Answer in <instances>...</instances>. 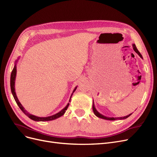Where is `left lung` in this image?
Wrapping results in <instances>:
<instances>
[{"label": "left lung", "mask_w": 157, "mask_h": 157, "mask_svg": "<svg viewBox=\"0 0 157 157\" xmlns=\"http://www.w3.org/2000/svg\"><path fill=\"white\" fill-rule=\"evenodd\" d=\"M132 47H133V50H135V52H136V53L138 54V56H140V57L142 58V59H143L142 56L141 54L140 53V52H139V51L138 50V49L136 48V45H135V44H132ZM92 110H93V112H94V114L97 117L102 118V119L107 120H124V119H126V118H128L129 117H130V116H131V114H132V113H131V114H129V115H127V116H126V117H118V118H117V117H115V118H114V117H105V116H104V115L100 114L99 112H98V111H97L96 109L95 108V106H94V100H93V103H92Z\"/></svg>", "instance_id": "8db88e82"}]
</instances>
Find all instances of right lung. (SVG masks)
I'll return each mask as SVG.
<instances>
[{"instance_id":"right-lung-1","label":"right lung","mask_w":157,"mask_h":157,"mask_svg":"<svg viewBox=\"0 0 157 157\" xmlns=\"http://www.w3.org/2000/svg\"><path fill=\"white\" fill-rule=\"evenodd\" d=\"M19 59V58H18V59H17V61H15V65H14V67H13V69L12 72H11V78H10V86H11V93H12L13 94V96L14 98V99L17 103V105H18V106L19 107V108L21 109V111L24 113L27 117L28 118H30V119H32V120H34V121H50V120H56L58 118L61 117V116H63L64 114H65L66 110L67 109L68 105H69V103H68L67 105H66V107L63 109L61 111H59V113H57L54 115L52 116H50V117H36V116H34L33 114H31L29 113L26 110H25V109L24 108V107H23L21 103H20V101H19L18 98H17V95H16V93H15V78H16V74H17V62H18ZM77 86H75V89H74L73 92H72V94H71V98H70V100H69V102H71V97L73 94L74 92H75V90H76L77 89Z\"/></svg>"}]
</instances>
